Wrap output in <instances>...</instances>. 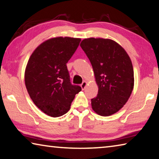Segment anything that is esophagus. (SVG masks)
<instances>
[{
    "mask_svg": "<svg viewBox=\"0 0 159 159\" xmlns=\"http://www.w3.org/2000/svg\"><path fill=\"white\" fill-rule=\"evenodd\" d=\"M87 82H85V81L83 82L82 83V84H81V88H82V90H84V89L86 88V87H87Z\"/></svg>",
    "mask_w": 159,
    "mask_h": 159,
    "instance_id": "34e87169",
    "label": "esophagus"
}]
</instances>
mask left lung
<instances>
[{"instance_id": "obj_1", "label": "left lung", "mask_w": 159, "mask_h": 159, "mask_svg": "<svg viewBox=\"0 0 159 159\" xmlns=\"http://www.w3.org/2000/svg\"><path fill=\"white\" fill-rule=\"evenodd\" d=\"M93 67L98 95L91 107L98 115L110 116L126 103L134 86V72L127 52L115 41L86 38L80 44Z\"/></svg>"}]
</instances>
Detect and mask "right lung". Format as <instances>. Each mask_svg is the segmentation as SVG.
Masks as SVG:
<instances>
[{
  "instance_id": "right-lung-1",
  "label": "right lung",
  "mask_w": 159,
  "mask_h": 159,
  "mask_svg": "<svg viewBox=\"0 0 159 159\" xmlns=\"http://www.w3.org/2000/svg\"><path fill=\"white\" fill-rule=\"evenodd\" d=\"M80 41L70 37L50 38L30 55L25 70V84L33 102L47 115H65L82 90L70 83L66 66Z\"/></svg>"
}]
</instances>
